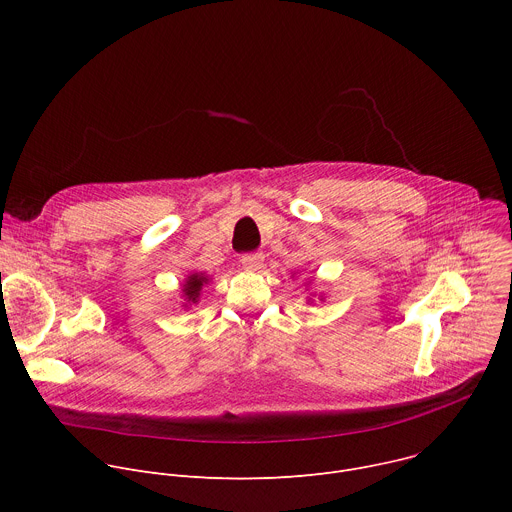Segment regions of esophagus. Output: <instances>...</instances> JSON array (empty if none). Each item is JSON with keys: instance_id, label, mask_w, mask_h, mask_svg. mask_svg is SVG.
I'll return each instance as SVG.
<instances>
[{"instance_id": "esophagus-1", "label": "esophagus", "mask_w": 512, "mask_h": 512, "mask_svg": "<svg viewBox=\"0 0 512 512\" xmlns=\"http://www.w3.org/2000/svg\"><path fill=\"white\" fill-rule=\"evenodd\" d=\"M263 259H265L263 253H247V255L241 257V265H243L247 271H257V269H261Z\"/></svg>"}]
</instances>
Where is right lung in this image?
Wrapping results in <instances>:
<instances>
[{
    "mask_svg": "<svg viewBox=\"0 0 512 512\" xmlns=\"http://www.w3.org/2000/svg\"><path fill=\"white\" fill-rule=\"evenodd\" d=\"M202 283H206V277L204 275H190L188 281H186V287H184V294L188 298V302H196L198 300V294H200V287Z\"/></svg>",
    "mask_w": 512,
    "mask_h": 512,
    "instance_id": "add662e5",
    "label": "right lung"
}]
</instances>
